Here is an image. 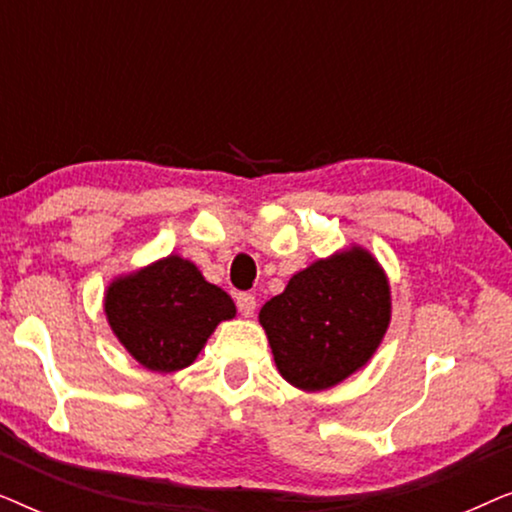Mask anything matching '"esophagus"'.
I'll return each instance as SVG.
<instances>
[{
  "label": "esophagus",
  "instance_id": "34e87169",
  "mask_svg": "<svg viewBox=\"0 0 512 512\" xmlns=\"http://www.w3.org/2000/svg\"><path fill=\"white\" fill-rule=\"evenodd\" d=\"M237 310H240L242 317H254L256 298L251 296V293H240V296H237Z\"/></svg>",
  "mask_w": 512,
  "mask_h": 512
}]
</instances>
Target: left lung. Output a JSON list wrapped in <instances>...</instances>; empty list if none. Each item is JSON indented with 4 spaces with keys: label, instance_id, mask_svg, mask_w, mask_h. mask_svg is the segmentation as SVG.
I'll list each match as a JSON object with an SVG mask.
<instances>
[{
    "label": "left lung",
    "instance_id": "1",
    "mask_svg": "<svg viewBox=\"0 0 512 512\" xmlns=\"http://www.w3.org/2000/svg\"><path fill=\"white\" fill-rule=\"evenodd\" d=\"M258 321L286 382L331 389L380 347L391 321L389 279L368 249L352 244L296 272Z\"/></svg>",
    "mask_w": 512,
    "mask_h": 512
}]
</instances>
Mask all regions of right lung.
I'll return each mask as SVG.
<instances>
[{
    "label": "right lung",
    "instance_id": "add662e5",
    "mask_svg": "<svg viewBox=\"0 0 512 512\" xmlns=\"http://www.w3.org/2000/svg\"><path fill=\"white\" fill-rule=\"evenodd\" d=\"M235 312L233 298L177 254L116 277L104 291L111 331L153 373L191 366L214 328Z\"/></svg>",
    "mask_w": 512,
    "mask_h": 512
}]
</instances>
